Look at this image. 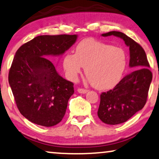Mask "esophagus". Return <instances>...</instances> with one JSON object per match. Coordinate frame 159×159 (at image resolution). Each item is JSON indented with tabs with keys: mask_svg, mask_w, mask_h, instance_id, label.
Returning a JSON list of instances; mask_svg holds the SVG:
<instances>
[{
	"mask_svg": "<svg viewBox=\"0 0 159 159\" xmlns=\"http://www.w3.org/2000/svg\"><path fill=\"white\" fill-rule=\"evenodd\" d=\"M77 91L79 93H86L88 92V90H86V89H78Z\"/></svg>",
	"mask_w": 159,
	"mask_h": 159,
	"instance_id": "obj_1",
	"label": "esophagus"
}]
</instances>
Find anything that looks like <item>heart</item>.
<instances>
[{"instance_id": "b5f03b06", "label": "heart", "mask_w": 159, "mask_h": 159, "mask_svg": "<svg viewBox=\"0 0 159 159\" xmlns=\"http://www.w3.org/2000/svg\"><path fill=\"white\" fill-rule=\"evenodd\" d=\"M126 65L123 49L92 38L80 41L75 53H67L63 59V68L69 79L75 81L85 67L88 80L99 90H109L117 86Z\"/></svg>"}]
</instances>
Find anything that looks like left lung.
<instances>
[{"instance_id": "8db88e82", "label": "left lung", "mask_w": 159, "mask_h": 159, "mask_svg": "<svg viewBox=\"0 0 159 159\" xmlns=\"http://www.w3.org/2000/svg\"><path fill=\"white\" fill-rule=\"evenodd\" d=\"M111 35L121 38L129 47V66L135 69L125 75L112 90L100 96L98 117L104 123L118 125L143 108L153 76L142 47L122 32L112 31L102 34V37Z\"/></svg>"}]
</instances>
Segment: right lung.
I'll return each instance as SVG.
<instances>
[{"label": "right lung", "instance_id": "1", "mask_svg": "<svg viewBox=\"0 0 159 159\" xmlns=\"http://www.w3.org/2000/svg\"><path fill=\"white\" fill-rule=\"evenodd\" d=\"M77 34L41 35L16 51L8 74L18 109L33 123L52 127L61 121L73 84L59 75L48 58L62 56L76 42Z\"/></svg>", "mask_w": 159, "mask_h": 159}]
</instances>
